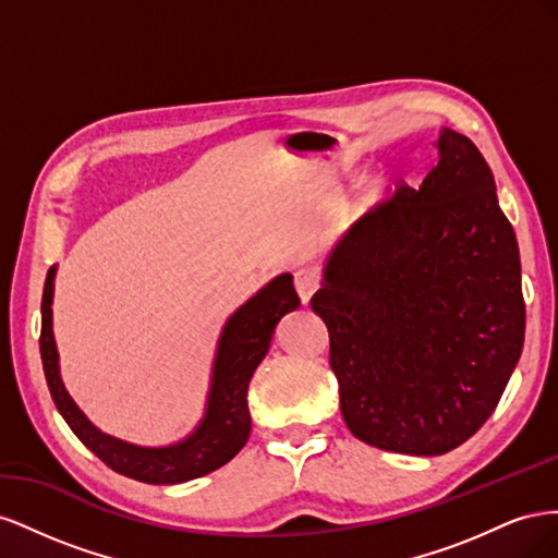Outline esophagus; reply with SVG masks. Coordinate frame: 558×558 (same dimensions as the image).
Here are the masks:
<instances>
[{
	"mask_svg": "<svg viewBox=\"0 0 558 558\" xmlns=\"http://www.w3.org/2000/svg\"><path fill=\"white\" fill-rule=\"evenodd\" d=\"M293 281H295V289H298V293H300V300H302V305H307V302L312 300V295L318 291V286H320V275L316 272L314 267H300V269H295V277H293Z\"/></svg>",
	"mask_w": 558,
	"mask_h": 558,
	"instance_id": "1",
	"label": "esophagus"
}]
</instances>
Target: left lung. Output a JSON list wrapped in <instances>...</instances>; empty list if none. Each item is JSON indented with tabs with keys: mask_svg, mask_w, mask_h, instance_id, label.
Segmentation results:
<instances>
[{
	"mask_svg": "<svg viewBox=\"0 0 558 558\" xmlns=\"http://www.w3.org/2000/svg\"><path fill=\"white\" fill-rule=\"evenodd\" d=\"M418 189L337 244L312 310L330 335L349 430L377 449L440 456L494 414L521 356L526 305L512 223L480 148L442 130Z\"/></svg>",
	"mask_w": 558,
	"mask_h": 558,
	"instance_id": "obj_1",
	"label": "left lung"
}]
</instances>
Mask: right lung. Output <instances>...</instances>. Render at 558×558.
<instances>
[{"label": "right lung", "instance_id": "add662e5", "mask_svg": "<svg viewBox=\"0 0 558 558\" xmlns=\"http://www.w3.org/2000/svg\"><path fill=\"white\" fill-rule=\"evenodd\" d=\"M53 277L56 267L48 269L41 298V363L48 381V391L66 426L74 430L78 440L86 445L99 461L107 463L118 475L132 477L146 484H181L207 475L216 468L226 465L240 453L251 433L248 416V381L256 367L265 359L272 342L275 328L283 314L298 310L300 298L293 289V277L281 275L269 281L260 293L253 295L244 307L234 312L223 328L221 342L214 363L211 391L207 402V414L197 430L179 445L148 449L134 447L111 435L99 433L90 421L83 416L70 393L64 391L58 349L50 328V302H53Z\"/></svg>", "mask_w": 558, "mask_h": 558}]
</instances>
